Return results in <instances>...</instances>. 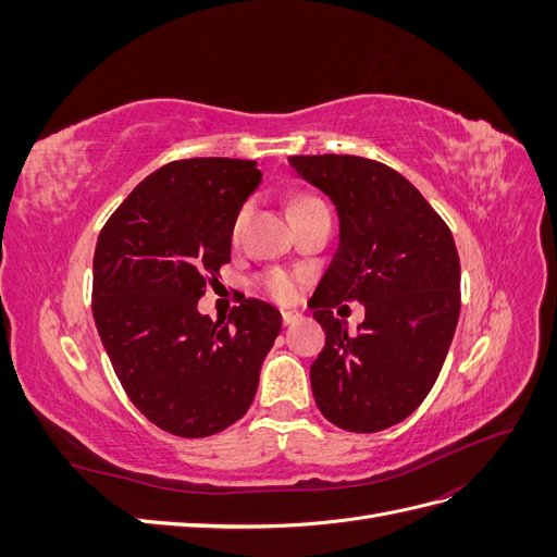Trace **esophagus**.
<instances>
[{"instance_id":"1","label":"esophagus","mask_w":557,"mask_h":557,"mask_svg":"<svg viewBox=\"0 0 557 557\" xmlns=\"http://www.w3.org/2000/svg\"><path fill=\"white\" fill-rule=\"evenodd\" d=\"M281 315H283V323L285 325H293V323H297V320H299V311H293V309H285Z\"/></svg>"}]
</instances>
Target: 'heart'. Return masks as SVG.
Instances as JSON below:
<instances>
[{"mask_svg":"<svg viewBox=\"0 0 557 557\" xmlns=\"http://www.w3.org/2000/svg\"><path fill=\"white\" fill-rule=\"evenodd\" d=\"M315 205H323V201L315 199V197H299V199L293 201L290 213L301 211V209H309V207H315ZM246 218H248V207H244L239 211L237 221H234V225H232L234 237H237V234H239L242 225L246 223ZM264 288L269 290V295H272L278 301H293L299 295V276L290 274V272H272V274L264 278Z\"/></svg>","mask_w":557,"mask_h":557,"instance_id":"obj_1","label":"heart"}]
</instances>
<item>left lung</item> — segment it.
Segmentation results:
<instances>
[{
	"instance_id": "1",
	"label": "left lung",
	"mask_w": 557,
	"mask_h": 557,
	"mask_svg": "<svg viewBox=\"0 0 557 557\" xmlns=\"http://www.w3.org/2000/svg\"><path fill=\"white\" fill-rule=\"evenodd\" d=\"M299 178L336 209L339 244L309 301L325 330L311 391L330 423L381 432L401 423L440 376L460 318V258L453 234L413 185L358 156H295ZM366 307L358 335L331 309Z\"/></svg>"
}]
</instances>
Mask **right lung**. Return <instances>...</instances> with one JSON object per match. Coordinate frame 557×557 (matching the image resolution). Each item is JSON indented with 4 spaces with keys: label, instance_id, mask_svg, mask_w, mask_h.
I'll use <instances>...</instances> for the list:
<instances>
[{
    "label": "right lung",
    "instance_id": "add662e5",
    "mask_svg": "<svg viewBox=\"0 0 557 557\" xmlns=\"http://www.w3.org/2000/svg\"><path fill=\"white\" fill-rule=\"evenodd\" d=\"M256 160L164 164L99 232L92 315L113 372L150 423L199 440L248 411L281 311L244 299L227 320L199 313L207 281L230 262L232 225L260 188Z\"/></svg>",
    "mask_w": 557,
    "mask_h": 557
}]
</instances>
